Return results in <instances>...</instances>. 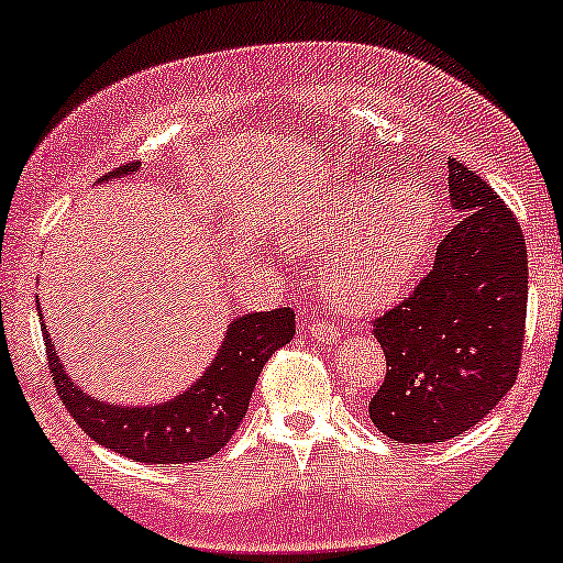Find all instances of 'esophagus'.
Masks as SVG:
<instances>
[{"label":"esophagus","instance_id":"esophagus-1","mask_svg":"<svg viewBox=\"0 0 563 563\" xmlns=\"http://www.w3.org/2000/svg\"><path fill=\"white\" fill-rule=\"evenodd\" d=\"M309 338H314V341H335L338 338V328H333V324L328 322H311L307 328Z\"/></svg>","mask_w":563,"mask_h":563}]
</instances>
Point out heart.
<instances>
[{
  "label": "heart",
  "mask_w": 563,
  "mask_h": 563,
  "mask_svg": "<svg viewBox=\"0 0 563 563\" xmlns=\"http://www.w3.org/2000/svg\"><path fill=\"white\" fill-rule=\"evenodd\" d=\"M435 228V201L422 183L380 188L351 180L322 209L301 246L324 254L322 290L351 314L380 309L415 280Z\"/></svg>",
  "instance_id": "1"
}]
</instances>
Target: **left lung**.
I'll return each mask as SVG.
<instances>
[{
    "mask_svg": "<svg viewBox=\"0 0 563 563\" xmlns=\"http://www.w3.org/2000/svg\"><path fill=\"white\" fill-rule=\"evenodd\" d=\"M459 220L409 299L372 324L385 380L375 428L398 443H443L490 415L517 383L527 317V246L517 217L487 183L449 159Z\"/></svg>",
    "mask_w": 563,
    "mask_h": 563,
    "instance_id": "obj_1",
    "label": "left lung"
}]
</instances>
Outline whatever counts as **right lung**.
I'll return each mask as SVG.
<instances>
[{
    "instance_id": "1",
    "label": "right lung",
    "mask_w": 563,
    "mask_h": 563,
    "mask_svg": "<svg viewBox=\"0 0 563 563\" xmlns=\"http://www.w3.org/2000/svg\"><path fill=\"white\" fill-rule=\"evenodd\" d=\"M135 170L139 165L128 162L110 175L118 178ZM42 333L54 388L88 438L133 462L188 464L214 456L233 438L246 417L262 367L296 335V314L294 309L283 307L235 317L228 324L220 354L191 388L165 404H148L139 409L101 404L86 396L70 375H65L44 322Z\"/></svg>"
}]
</instances>
